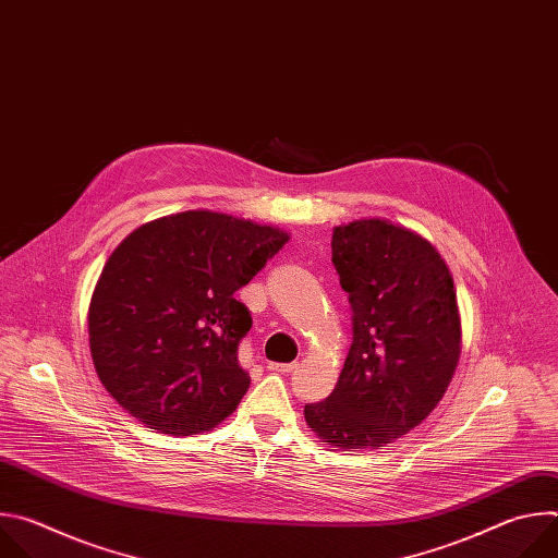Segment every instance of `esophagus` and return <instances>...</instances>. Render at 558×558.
Segmentation results:
<instances>
[{
    "label": "esophagus",
    "mask_w": 558,
    "mask_h": 558,
    "mask_svg": "<svg viewBox=\"0 0 558 558\" xmlns=\"http://www.w3.org/2000/svg\"><path fill=\"white\" fill-rule=\"evenodd\" d=\"M267 368H269V371H276V373H293V371L298 368V364H295V362H289V364H278V362H271Z\"/></svg>",
    "instance_id": "34e87169"
}]
</instances>
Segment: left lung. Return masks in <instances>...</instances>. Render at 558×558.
Instances as JSON below:
<instances>
[{"label":"left lung","mask_w":558,"mask_h":558,"mask_svg":"<svg viewBox=\"0 0 558 558\" xmlns=\"http://www.w3.org/2000/svg\"><path fill=\"white\" fill-rule=\"evenodd\" d=\"M333 267L349 295L353 342L333 392L304 407L325 441L379 448L420 426L459 360L452 276L422 235L379 218L333 229Z\"/></svg>","instance_id":"obj_1"}]
</instances>
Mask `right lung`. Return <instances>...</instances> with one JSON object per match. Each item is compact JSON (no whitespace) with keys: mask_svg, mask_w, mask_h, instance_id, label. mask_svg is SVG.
<instances>
[{"mask_svg":"<svg viewBox=\"0 0 558 558\" xmlns=\"http://www.w3.org/2000/svg\"><path fill=\"white\" fill-rule=\"evenodd\" d=\"M289 235L216 211H183L134 229L95 287L88 333L99 379L147 428L190 437L241 404L250 373L238 344L252 329L233 293Z\"/></svg>","mask_w":558,"mask_h":558,"instance_id":"1","label":"right lung"}]
</instances>
